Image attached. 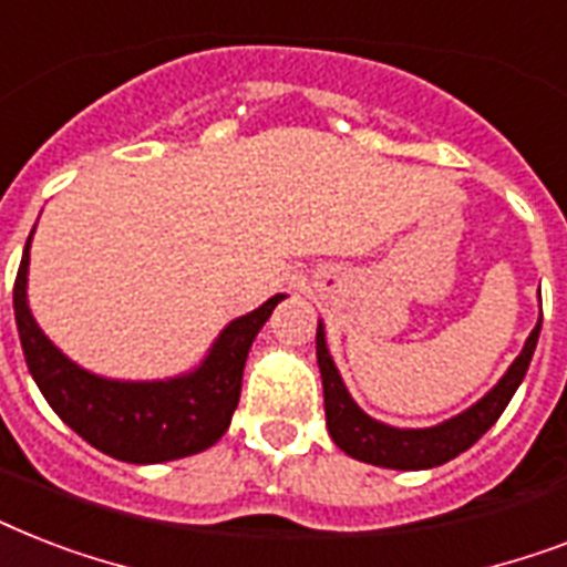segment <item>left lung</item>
<instances>
[{
    "label": "left lung",
    "mask_w": 567,
    "mask_h": 567,
    "mask_svg": "<svg viewBox=\"0 0 567 567\" xmlns=\"http://www.w3.org/2000/svg\"><path fill=\"white\" fill-rule=\"evenodd\" d=\"M538 332H542V318H538L536 329L529 332L518 359L509 364V371L497 379V385L488 394L480 396L474 405H467L465 412L453 414L435 426L403 430V426H388V423L371 417L350 396L344 379L329 355L323 323L318 320V368L320 379H323V409H327L329 435L347 456L368 462V465L394 467V471H426V467L444 465L483 439L494 426V421L501 417L503 409L509 405L512 394L527 377V368L536 353Z\"/></svg>",
    "instance_id": "obj_1"
}]
</instances>
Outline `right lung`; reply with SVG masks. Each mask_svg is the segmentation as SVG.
I'll list each match as a JSON object with an SVG mask.
<instances>
[{
  "mask_svg": "<svg viewBox=\"0 0 567 567\" xmlns=\"http://www.w3.org/2000/svg\"><path fill=\"white\" fill-rule=\"evenodd\" d=\"M31 235L13 282V318L31 379L58 417L91 447L132 465L173 462L217 444L238 409L249 347L285 293H276L256 311L231 320L194 371L144 382L109 379L66 359L31 315Z\"/></svg>",
  "mask_w": 567,
  "mask_h": 567,
  "instance_id": "right-lung-1",
  "label": "right lung"
}]
</instances>
